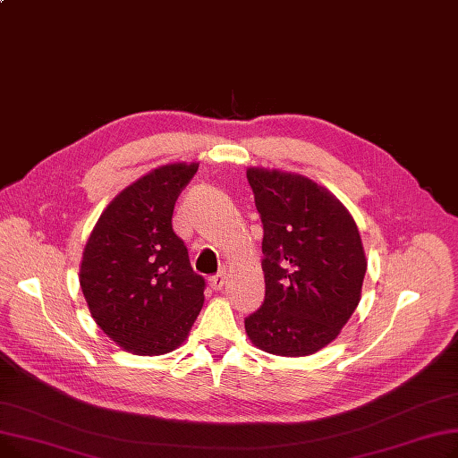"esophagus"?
Returning a JSON list of instances; mask_svg holds the SVG:
<instances>
[{"label": "esophagus", "mask_w": 458, "mask_h": 458, "mask_svg": "<svg viewBox=\"0 0 458 458\" xmlns=\"http://www.w3.org/2000/svg\"><path fill=\"white\" fill-rule=\"evenodd\" d=\"M225 281H226V276H225V273H216V275H213V276H209V286L215 290V292H218L221 290L223 286H225Z\"/></svg>", "instance_id": "34e87169"}]
</instances>
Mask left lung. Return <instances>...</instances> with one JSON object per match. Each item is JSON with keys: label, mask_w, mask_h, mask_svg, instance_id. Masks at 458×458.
Instances as JSON below:
<instances>
[{"label": "left lung", "mask_w": 458, "mask_h": 458, "mask_svg": "<svg viewBox=\"0 0 458 458\" xmlns=\"http://www.w3.org/2000/svg\"><path fill=\"white\" fill-rule=\"evenodd\" d=\"M264 225L266 300L245 318L254 346L310 355L339 336L361 300L367 258L350 211L300 174L249 168Z\"/></svg>", "instance_id": "obj_1"}]
</instances>
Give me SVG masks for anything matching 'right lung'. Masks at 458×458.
<instances>
[{"mask_svg": "<svg viewBox=\"0 0 458 458\" xmlns=\"http://www.w3.org/2000/svg\"><path fill=\"white\" fill-rule=\"evenodd\" d=\"M198 163L158 166L119 192L84 247L81 288L97 326L123 350L161 355L182 346L204 305L196 275L172 228L177 196Z\"/></svg>", "mask_w": 458, "mask_h": 458, "instance_id": "1", "label": "right lung"}]
</instances>
